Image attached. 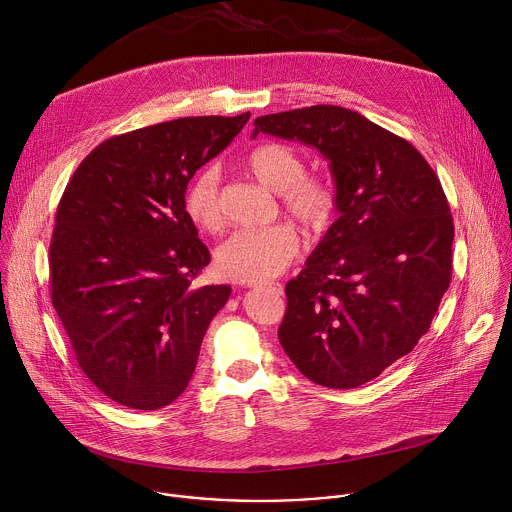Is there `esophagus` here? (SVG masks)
<instances>
[{
	"label": "esophagus",
	"instance_id": "1",
	"mask_svg": "<svg viewBox=\"0 0 512 512\" xmlns=\"http://www.w3.org/2000/svg\"><path fill=\"white\" fill-rule=\"evenodd\" d=\"M253 287L271 291V294H275V296H283V285H281V283H263V285L259 283V285H253Z\"/></svg>",
	"mask_w": 512,
	"mask_h": 512
}]
</instances>
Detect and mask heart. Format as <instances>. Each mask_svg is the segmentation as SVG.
<instances>
[{
  "label": "heart",
  "mask_w": 512,
  "mask_h": 512,
  "mask_svg": "<svg viewBox=\"0 0 512 512\" xmlns=\"http://www.w3.org/2000/svg\"><path fill=\"white\" fill-rule=\"evenodd\" d=\"M249 172L279 198L285 210L308 229L322 227L334 208L332 186L314 176H304V160L291 145L261 143L247 158ZM218 170L206 166L192 176L184 192V210L190 221L204 233H218L225 227ZM300 241L287 225L237 231L216 249V271L227 279L259 283L281 275L298 257Z\"/></svg>",
  "instance_id": "1"
}]
</instances>
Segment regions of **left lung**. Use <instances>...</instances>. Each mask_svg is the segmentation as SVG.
<instances>
[{"mask_svg":"<svg viewBox=\"0 0 512 512\" xmlns=\"http://www.w3.org/2000/svg\"><path fill=\"white\" fill-rule=\"evenodd\" d=\"M318 150L338 218L285 285L279 342L312 383L354 389L409 354L452 279L450 206L425 158L358 111L314 105L255 119Z\"/></svg>","mask_w":512,"mask_h":512,"instance_id":"obj_1","label":"left lung"}]
</instances>
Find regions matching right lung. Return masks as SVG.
I'll return each mask as SVG.
<instances>
[{
    "instance_id": "obj_1",
    "label": "right lung",
    "mask_w": 512,
    "mask_h": 512,
    "mask_svg": "<svg viewBox=\"0 0 512 512\" xmlns=\"http://www.w3.org/2000/svg\"><path fill=\"white\" fill-rule=\"evenodd\" d=\"M249 117H182L115 135L81 162L60 198L52 306L83 373L115 403L156 411L178 399L231 296L229 285L192 287L210 253L184 192Z\"/></svg>"
}]
</instances>
